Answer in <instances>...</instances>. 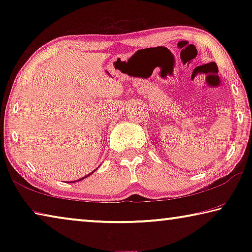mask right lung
I'll list each match as a JSON object with an SVG mask.
<instances>
[{
    "label": "right lung",
    "mask_w": 252,
    "mask_h": 252,
    "mask_svg": "<svg viewBox=\"0 0 252 252\" xmlns=\"http://www.w3.org/2000/svg\"><path fill=\"white\" fill-rule=\"evenodd\" d=\"M94 171H95V170H94ZM90 174H92V173H90ZM90 174H88V176H85L84 178H88L89 176H90ZM84 178H82V179H80V180H83V179H84ZM80 180H78V181H80Z\"/></svg>",
    "instance_id": "add662e5"
}]
</instances>
